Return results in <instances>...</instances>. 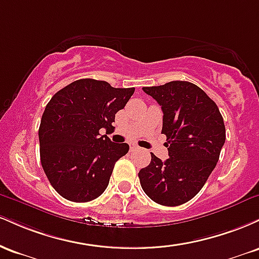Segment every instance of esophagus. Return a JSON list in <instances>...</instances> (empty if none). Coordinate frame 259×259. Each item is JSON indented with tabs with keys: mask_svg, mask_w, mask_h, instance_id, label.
<instances>
[{
	"mask_svg": "<svg viewBox=\"0 0 259 259\" xmlns=\"http://www.w3.org/2000/svg\"><path fill=\"white\" fill-rule=\"evenodd\" d=\"M130 151H134V150H138V146H136L135 144H130Z\"/></svg>",
	"mask_w": 259,
	"mask_h": 259,
	"instance_id": "1",
	"label": "esophagus"
}]
</instances>
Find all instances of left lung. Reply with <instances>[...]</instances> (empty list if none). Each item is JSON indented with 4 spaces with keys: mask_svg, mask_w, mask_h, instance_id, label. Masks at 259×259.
I'll list each match as a JSON object with an SVG mask.
<instances>
[{
    "mask_svg": "<svg viewBox=\"0 0 259 259\" xmlns=\"http://www.w3.org/2000/svg\"><path fill=\"white\" fill-rule=\"evenodd\" d=\"M163 111L162 134L169 158L151 153V163L139 171L140 184L151 200L180 206L200 192L215 168L225 142V125L218 106L197 85L170 81L142 88Z\"/></svg>",
    "mask_w": 259,
    "mask_h": 259,
    "instance_id": "obj_1",
    "label": "left lung"
}]
</instances>
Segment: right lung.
<instances>
[{"instance_id":"1","label":"right lung","mask_w":259,"mask_h":259,"mask_svg":"<svg viewBox=\"0 0 259 259\" xmlns=\"http://www.w3.org/2000/svg\"><path fill=\"white\" fill-rule=\"evenodd\" d=\"M135 89L112 88L107 81L80 79L56 92L38 127L40 159L53 189L65 200L89 202L107 189L115 162L129 151L101 129H113L118 111Z\"/></svg>"}]
</instances>
